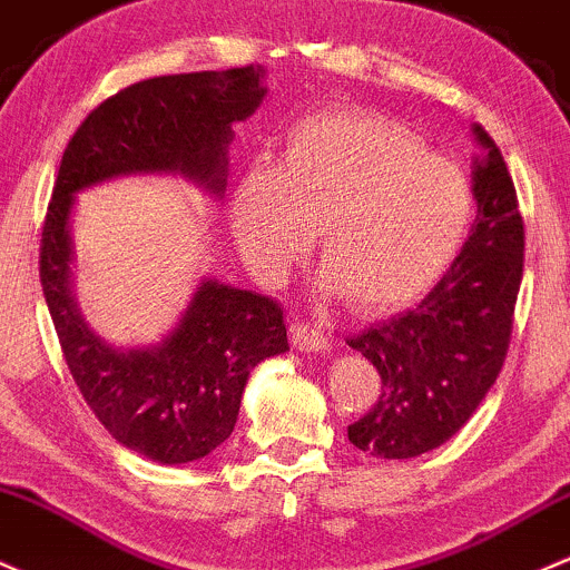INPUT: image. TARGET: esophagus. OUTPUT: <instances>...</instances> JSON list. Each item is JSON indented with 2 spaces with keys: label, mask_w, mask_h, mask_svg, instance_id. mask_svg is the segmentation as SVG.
<instances>
[{
  "label": "esophagus",
  "mask_w": 570,
  "mask_h": 570,
  "mask_svg": "<svg viewBox=\"0 0 570 570\" xmlns=\"http://www.w3.org/2000/svg\"><path fill=\"white\" fill-rule=\"evenodd\" d=\"M291 342L293 347L302 350V353H325L331 347L328 336L320 328H312L306 323H293L291 325Z\"/></svg>",
  "instance_id": "1"
}]
</instances>
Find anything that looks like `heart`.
<instances>
[{"label":"heart","instance_id":"obj_1","mask_svg":"<svg viewBox=\"0 0 570 570\" xmlns=\"http://www.w3.org/2000/svg\"><path fill=\"white\" fill-rule=\"evenodd\" d=\"M474 220V190L450 158L366 110H331L287 131L277 169L253 166L232 194L234 239L279 283L309 253L323 287L361 315L417 302L450 272Z\"/></svg>","mask_w":570,"mask_h":570}]
</instances>
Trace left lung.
Masks as SVG:
<instances>
[{"label": "left lung", "mask_w": 570, "mask_h": 570, "mask_svg": "<svg viewBox=\"0 0 570 570\" xmlns=\"http://www.w3.org/2000/svg\"><path fill=\"white\" fill-rule=\"evenodd\" d=\"M476 220L450 272L414 309L347 344L380 371V399L347 436L374 458L425 455L469 423L507 361L525 261V223L501 150L474 126Z\"/></svg>", "instance_id": "8db88e82"}]
</instances>
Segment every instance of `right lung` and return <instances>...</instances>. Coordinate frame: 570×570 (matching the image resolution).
<instances>
[{
    "label": "right lung",
    "mask_w": 570,
    "mask_h": 570,
    "mask_svg": "<svg viewBox=\"0 0 570 570\" xmlns=\"http://www.w3.org/2000/svg\"><path fill=\"white\" fill-rule=\"evenodd\" d=\"M264 67L164 75L101 101L61 156L40 245V283L63 361L99 423L139 455L180 465L232 436L247 376L287 353L277 302L204 279L161 344L118 350L80 317L69 283L75 194L112 177L177 171L223 199L232 126L264 101Z\"/></svg>",
    "instance_id": "1"
}]
</instances>
